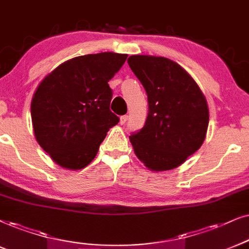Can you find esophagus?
Instances as JSON below:
<instances>
[{"label":"esophagus","instance_id":"34e87169","mask_svg":"<svg viewBox=\"0 0 249 249\" xmlns=\"http://www.w3.org/2000/svg\"><path fill=\"white\" fill-rule=\"evenodd\" d=\"M127 119H128V116H127V115L121 116V118H119V124H121V125H124L125 123L127 122Z\"/></svg>","mask_w":249,"mask_h":249}]
</instances>
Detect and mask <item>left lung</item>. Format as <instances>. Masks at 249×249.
Here are the masks:
<instances>
[{
  "mask_svg": "<svg viewBox=\"0 0 249 249\" xmlns=\"http://www.w3.org/2000/svg\"><path fill=\"white\" fill-rule=\"evenodd\" d=\"M127 63L142 84L149 106L144 126L130 137L135 155L152 171L176 169L206 139V96L191 74L171 59L132 55Z\"/></svg>",
  "mask_w": 249,
  "mask_h": 249,
  "instance_id": "8db88e82",
  "label": "left lung"
}]
</instances>
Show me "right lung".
<instances>
[{
  "label": "right lung",
  "instance_id": "1",
  "mask_svg": "<svg viewBox=\"0 0 249 249\" xmlns=\"http://www.w3.org/2000/svg\"><path fill=\"white\" fill-rule=\"evenodd\" d=\"M126 54L99 53L71 58L43 78L31 102L37 143L56 164L79 170L93 161L109 128L119 118L110 111L108 81Z\"/></svg>",
  "mask_w": 249,
  "mask_h": 249
}]
</instances>
